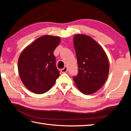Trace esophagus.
Wrapping results in <instances>:
<instances>
[{"instance_id": "34e87169", "label": "esophagus", "mask_w": 131, "mask_h": 131, "mask_svg": "<svg viewBox=\"0 0 131 131\" xmlns=\"http://www.w3.org/2000/svg\"><path fill=\"white\" fill-rule=\"evenodd\" d=\"M67 71H68V68L66 66H65V67H64L63 69H62L61 72L62 73H65V72H67Z\"/></svg>"}]
</instances>
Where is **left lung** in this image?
Listing matches in <instances>:
<instances>
[{"label":"left lung","mask_w":131,"mask_h":131,"mask_svg":"<svg viewBox=\"0 0 131 131\" xmlns=\"http://www.w3.org/2000/svg\"><path fill=\"white\" fill-rule=\"evenodd\" d=\"M73 43L79 72L73 79L84 94H91L102 87L107 80L109 62L102 47L91 37L76 35Z\"/></svg>","instance_id":"1"}]
</instances>
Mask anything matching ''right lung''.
Masks as SVG:
<instances>
[{
  "instance_id": "add662e5",
  "label": "right lung",
  "mask_w": 131,
  "mask_h": 131,
  "mask_svg": "<svg viewBox=\"0 0 131 131\" xmlns=\"http://www.w3.org/2000/svg\"><path fill=\"white\" fill-rule=\"evenodd\" d=\"M60 37L50 35L39 37L21 52L18 62L19 77L26 88L41 94L48 91L59 76L54 51Z\"/></svg>"
}]
</instances>
